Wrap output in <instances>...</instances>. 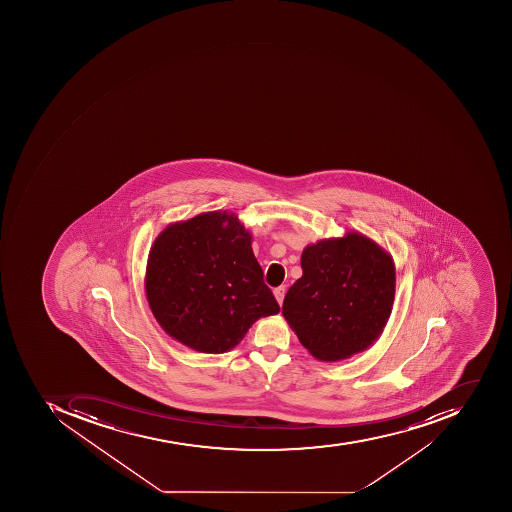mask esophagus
<instances>
[{"instance_id": "esophagus-1", "label": "esophagus", "mask_w": 512, "mask_h": 512, "mask_svg": "<svg viewBox=\"0 0 512 512\" xmlns=\"http://www.w3.org/2000/svg\"><path fill=\"white\" fill-rule=\"evenodd\" d=\"M285 293H287V288H285V285H282V287H277L276 290H274V296H276L277 302H279L280 305H282L283 298H285Z\"/></svg>"}]
</instances>
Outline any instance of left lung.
<instances>
[{
	"mask_svg": "<svg viewBox=\"0 0 512 512\" xmlns=\"http://www.w3.org/2000/svg\"><path fill=\"white\" fill-rule=\"evenodd\" d=\"M302 277L283 299L301 345L323 362H338L373 346L395 301L392 255L359 232L326 238L302 251Z\"/></svg>",
	"mask_w": 512,
	"mask_h": 512,
	"instance_id": "obj_1",
	"label": "left lung"
}]
</instances>
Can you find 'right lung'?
<instances>
[{
  "label": "right lung",
  "instance_id": "add662e5",
  "mask_svg": "<svg viewBox=\"0 0 512 512\" xmlns=\"http://www.w3.org/2000/svg\"><path fill=\"white\" fill-rule=\"evenodd\" d=\"M144 285L161 329L205 354L230 351L257 319L280 312L251 232L227 210L167 225L150 247Z\"/></svg>",
  "mask_w": 512,
  "mask_h": 512
}]
</instances>
